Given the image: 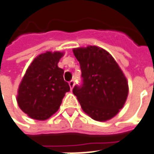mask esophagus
Returning a JSON list of instances; mask_svg holds the SVG:
<instances>
[{"label":"esophagus","mask_w":154,"mask_h":154,"mask_svg":"<svg viewBox=\"0 0 154 154\" xmlns=\"http://www.w3.org/2000/svg\"><path fill=\"white\" fill-rule=\"evenodd\" d=\"M74 85H75V82H74V80H72L70 81L69 82V86H70V88H71V90L73 88Z\"/></svg>","instance_id":"esophagus-1"}]
</instances>
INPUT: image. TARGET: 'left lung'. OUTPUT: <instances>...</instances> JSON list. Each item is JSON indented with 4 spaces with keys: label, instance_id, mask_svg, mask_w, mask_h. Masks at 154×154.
Wrapping results in <instances>:
<instances>
[{
    "label": "left lung",
    "instance_id": "8db88e82",
    "mask_svg": "<svg viewBox=\"0 0 154 154\" xmlns=\"http://www.w3.org/2000/svg\"><path fill=\"white\" fill-rule=\"evenodd\" d=\"M80 63L83 83L75 86L73 94L85 113L105 122L122 109L128 95V82L112 56L97 46L72 50Z\"/></svg>",
    "mask_w": 154,
    "mask_h": 154
}]
</instances>
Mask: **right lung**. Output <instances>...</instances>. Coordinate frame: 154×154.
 <instances>
[{
    "mask_svg": "<svg viewBox=\"0 0 154 154\" xmlns=\"http://www.w3.org/2000/svg\"><path fill=\"white\" fill-rule=\"evenodd\" d=\"M64 52L47 51L38 55L26 69L19 85L17 101L22 112L32 119L43 121L59 109L69 92L64 70L57 66Z\"/></svg>",
    "mask_w": 154,
    "mask_h": 154,
    "instance_id": "1",
    "label": "right lung"
}]
</instances>
